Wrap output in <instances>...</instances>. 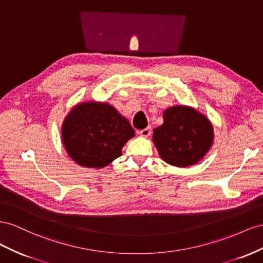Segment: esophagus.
<instances>
[{"instance_id": "34e87169", "label": "esophagus", "mask_w": 263, "mask_h": 263, "mask_svg": "<svg viewBox=\"0 0 263 263\" xmlns=\"http://www.w3.org/2000/svg\"><path fill=\"white\" fill-rule=\"evenodd\" d=\"M139 134H140L141 137H143V138L149 137V134H151V127L147 126V127H145V129L139 131Z\"/></svg>"}]
</instances>
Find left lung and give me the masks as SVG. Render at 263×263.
Returning <instances> with one entry per match:
<instances>
[{"label": "left lung", "instance_id": "left-lung-1", "mask_svg": "<svg viewBox=\"0 0 263 263\" xmlns=\"http://www.w3.org/2000/svg\"><path fill=\"white\" fill-rule=\"evenodd\" d=\"M163 119V124L153 131V143L164 162L187 167L204 159L214 144L211 120L184 104L165 109Z\"/></svg>", "mask_w": 263, "mask_h": 263}]
</instances>
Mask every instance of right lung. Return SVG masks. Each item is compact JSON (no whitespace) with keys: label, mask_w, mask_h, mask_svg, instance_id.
Listing matches in <instances>:
<instances>
[{"label":"right lung","mask_w":263,"mask_h":263,"mask_svg":"<svg viewBox=\"0 0 263 263\" xmlns=\"http://www.w3.org/2000/svg\"><path fill=\"white\" fill-rule=\"evenodd\" d=\"M61 133L68 156L88 168L108 166L136 136L127 119L114 106L96 100L77 103L65 117Z\"/></svg>","instance_id":"add662e5"}]
</instances>
